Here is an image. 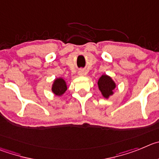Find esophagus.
I'll return each mask as SVG.
<instances>
[{
  "mask_svg": "<svg viewBox=\"0 0 159 159\" xmlns=\"http://www.w3.org/2000/svg\"><path fill=\"white\" fill-rule=\"evenodd\" d=\"M84 70H79V71H78V74H80V75H83V74H84Z\"/></svg>",
  "mask_w": 159,
  "mask_h": 159,
  "instance_id": "1",
  "label": "esophagus"
}]
</instances>
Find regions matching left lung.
I'll return each instance as SVG.
<instances>
[{
  "instance_id": "obj_1",
  "label": "left lung",
  "mask_w": 159,
  "mask_h": 159,
  "mask_svg": "<svg viewBox=\"0 0 159 159\" xmlns=\"http://www.w3.org/2000/svg\"><path fill=\"white\" fill-rule=\"evenodd\" d=\"M98 87L101 90L104 97L108 98L109 96L112 95L113 89L116 88V84L110 77L107 75H102L98 81Z\"/></svg>"
}]
</instances>
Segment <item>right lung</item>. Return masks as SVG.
Returning <instances> with one entry per match:
<instances>
[{
	"mask_svg": "<svg viewBox=\"0 0 159 159\" xmlns=\"http://www.w3.org/2000/svg\"><path fill=\"white\" fill-rule=\"evenodd\" d=\"M67 89L66 84L62 78H57L52 85V92L57 96H61Z\"/></svg>",
	"mask_w": 159,
	"mask_h": 159,
	"instance_id": "1",
	"label": "right lung"
}]
</instances>
